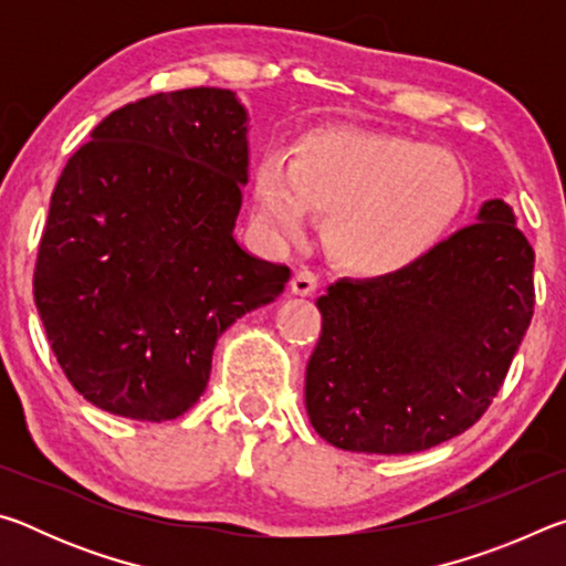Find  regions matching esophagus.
<instances>
[{"label":"esophagus","instance_id":"esophagus-1","mask_svg":"<svg viewBox=\"0 0 566 566\" xmlns=\"http://www.w3.org/2000/svg\"><path fill=\"white\" fill-rule=\"evenodd\" d=\"M317 286H319V276L314 274L312 270H306V266L292 276V292L300 294V296L314 294V292H317Z\"/></svg>","mask_w":566,"mask_h":566}]
</instances>
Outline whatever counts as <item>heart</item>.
Here are the masks:
<instances>
[{
  "label": "heart",
  "instance_id": "heart-1",
  "mask_svg": "<svg viewBox=\"0 0 566 566\" xmlns=\"http://www.w3.org/2000/svg\"><path fill=\"white\" fill-rule=\"evenodd\" d=\"M467 171L424 142L357 129L296 142L292 161L266 155L254 202L266 232L302 234L306 207L327 217L324 244L344 270L387 276L419 262L467 202Z\"/></svg>",
  "mask_w": 566,
  "mask_h": 566
}]
</instances>
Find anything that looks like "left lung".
Listing matches in <instances>:
<instances>
[{"mask_svg":"<svg viewBox=\"0 0 566 566\" xmlns=\"http://www.w3.org/2000/svg\"><path fill=\"white\" fill-rule=\"evenodd\" d=\"M304 401L317 434L361 454H411L492 405L534 314V249L502 199L407 270L339 280Z\"/></svg>","mask_w":566,"mask_h":566,"instance_id":"obj_1","label":"left lung"}]
</instances>
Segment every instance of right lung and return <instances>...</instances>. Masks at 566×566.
<instances>
[{
    "instance_id": "right-lung-1",
    "label": "right lung",
    "mask_w": 566,
    "mask_h": 566,
    "mask_svg": "<svg viewBox=\"0 0 566 566\" xmlns=\"http://www.w3.org/2000/svg\"><path fill=\"white\" fill-rule=\"evenodd\" d=\"M247 177V112L217 87L124 104L66 161L34 304L66 379L94 407L137 421L185 415L219 334L282 294L290 266L232 237Z\"/></svg>"
}]
</instances>
